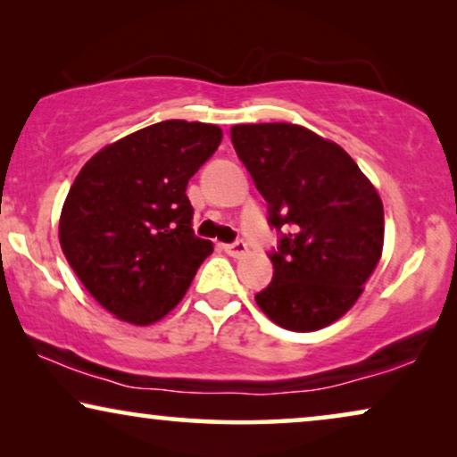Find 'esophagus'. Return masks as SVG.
Wrapping results in <instances>:
<instances>
[{"mask_svg": "<svg viewBox=\"0 0 457 457\" xmlns=\"http://www.w3.org/2000/svg\"><path fill=\"white\" fill-rule=\"evenodd\" d=\"M222 249L230 255V258H243V255L247 253V243L237 241V243H230V245H222Z\"/></svg>", "mask_w": 457, "mask_h": 457, "instance_id": "obj_1", "label": "esophagus"}]
</instances>
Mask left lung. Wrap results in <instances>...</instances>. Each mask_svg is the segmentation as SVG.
<instances>
[{
	"label": "left lung",
	"instance_id": "1",
	"mask_svg": "<svg viewBox=\"0 0 457 457\" xmlns=\"http://www.w3.org/2000/svg\"><path fill=\"white\" fill-rule=\"evenodd\" d=\"M230 139L268 202L270 224L289 230L255 303L287 330L328 327L353 308L383 255L377 187L345 149L299 124H235Z\"/></svg>",
	"mask_w": 457,
	"mask_h": 457
}]
</instances>
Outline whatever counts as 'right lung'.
<instances>
[{
    "mask_svg": "<svg viewBox=\"0 0 457 457\" xmlns=\"http://www.w3.org/2000/svg\"><path fill=\"white\" fill-rule=\"evenodd\" d=\"M220 141L216 124L155 122L99 149L74 179L60 214L62 252L118 320H162L214 252L193 233L185 191Z\"/></svg>",
    "mask_w": 457,
    "mask_h": 457,
    "instance_id": "add662e5",
    "label": "right lung"
}]
</instances>
